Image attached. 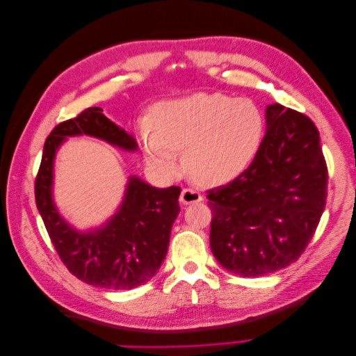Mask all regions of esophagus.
I'll use <instances>...</instances> for the list:
<instances>
[{
	"mask_svg": "<svg viewBox=\"0 0 356 356\" xmlns=\"http://www.w3.org/2000/svg\"><path fill=\"white\" fill-rule=\"evenodd\" d=\"M203 196L200 195L199 191L193 190V188H184L181 191V196H179V202L182 204H190V203H197L202 202Z\"/></svg>",
	"mask_w": 356,
	"mask_h": 356,
	"instance_id": "34e87169",
	"label": "esophagus"
}]
</instances>
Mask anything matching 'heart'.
Segmentation results:
<instances>
[{"instance_id":"1","label":"heart","mask_w":356,"mask_h":356,"mask_svg":"<svg viewBox=\"0 0 356 356\" xmlns=\"http://www.w3.org/2000/svg\"><path fill=\"white\" fill-rule=\"evenodd\" d=\"M139 134L148 160L159 169L177 172L179 152L193 181L218 186L251 163L263 139L264 117L250 99L199 92L157 104L153 122L143 120Z\"/></svg>"}]
</instances>
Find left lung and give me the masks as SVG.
<instances>
[{"instance_id": "8db88e82", "label": "left lung", "mask_w": 356, "mask_h": 356, "mask_svg": "<svg viewBox=\"0 0 356 356\" xmlns=\"http://www.w3.org/2000/svg\"><path fill=\"white\" fill-rule=\"evenodd\" d=\"M266 124L252 163L229 184L207 191L212 254L245 277L297 261L327 200L328 170L315 123L273 104L266 110Z\"/></svg>"}]
</instances>
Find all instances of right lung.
I'll use <instances>...</instances> for the list:
<instances>
[{
    "label": "right lung",
    "mask_w": 356,
    "mask_h": 356,
    "mask_svg": "<svg viewBox=\"0 0 356 356\" xmlns=\"http://www.w3.org/2000/svg\"><path fill=\"white\" fill-rule=\"evenodd\" d=\"M90 135L135 152L132 135L98 106L59 123L44 143L35 178V203L62 263L80 281L108 289H132L148 282L168 254L172 224L179 213L181 188H156L131 177L122 207L101 229L77 232L63 220L51 197L53 161L67 136Z\"/></svg>",
    "instance_id": "1"
}]
</instances>
